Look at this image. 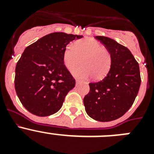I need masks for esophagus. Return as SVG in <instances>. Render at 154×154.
I'll return each mask as SVG.
<instances>
[{
	"mask_svg": "<svg viewBox=\"0 0 154 154\" xmlns=\"http://www.w3.org/2000/svg\"><path fill=\"white\" fill-rule=\"evenodd\" d=\"M79 80H76V84H79Z\"/></svg>",
	"mask_w": 154,
	"mask_h": 154,
	"instance_id": "34e87169",
	"label": "esophagus"
}]
</instances>
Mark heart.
<instances>
[{"instance_id": "heart-1", "label": "heart", "mask_w": 154, "mask_h": 154, "mask_svg": "<svg viewBox=\"0 0 154 154\" xmlns=\"http://www.w3.org/2000/svg\"><path fill=\"white\" fill-rule=\"evenodd\" d=\"M85 67L73 71L75 76L87 79L93 76L95 80H101L106 75L112 63L109 51L103 48L98 41L85 38L75 42L73 45H68L63 53L65 67L72 71L81 64L82 59Z\"/></svg>"}]
</instances>
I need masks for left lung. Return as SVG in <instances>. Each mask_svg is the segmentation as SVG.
Listing matches in <instances>:
<instances>
[{
  "mask_svg": "<svg viewBox=\"0 0 154 154\" xmlns=\"http://www.w3.org/2000/svg\"><path fill=\"white\" fill-rule=\"evenodd\" d=\"M109 51L111 67L103 80L89 83L83 103L87 114L100 122L119 119L132 106L141 83L139 64L127 48L104 36H96Z\"/></svg>",
  "mask_w": 154,
  "mask_h": 154,
  "instance_id": "left-lung-1",
  "label": "left lung"
}]
</instances>
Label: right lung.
<instances>
[{
  "instance_id": "add662e5",
  "label": "right lung",
  "mask_w": 154,
  "mask_h": 154,
  "mask_svg": "<svg viewBox=\"0 0 154 154\" xmlns=\"http://www.w3.org/2000/svg\"><path fill=\"white\" fill-rule=\"evenodd\" d=\"M82 37L55 32L24 49L16 65L14 87L21 103L31 113L48 116L62 106L75 85L64 65V51L69 42Z\"/></svg>"
}]
</instances>
